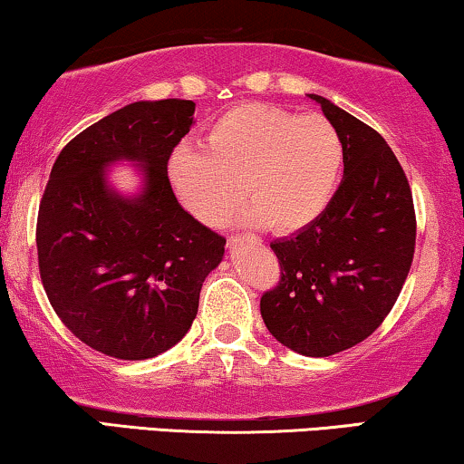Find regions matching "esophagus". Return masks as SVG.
<instances>
[{
	"label": "esophagus",
	"mask_w": 464,
	"mask_h": 464,
	"mask_svg": "<svg viewBox=\"0 0 464 464\" xmlns=\"http://www.w3.org/2000/svg\"><path fill=\"white\" fill-rule=\"evenodd\" d=\"M251 238H253V237H251ZM238 240H240V237H230V238H227V245L234 246V245L238 243Z\"/></svg>",
	"instance_id": "1"
}]
</instances>
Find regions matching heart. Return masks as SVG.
Instances as JSON below:
<instances>
[{
  "label": "heart",
  "mask_w": 464,
  "mask_h": 464,
  "mask_svg": "<svg viewBox=\"0 0 464 464\" xmlns=\"http://www.w3.org/2000/svg\"><path fill=\"white\" fill-rule=\"evenodd\" d=\"M342 164L340 132L325 116L245 103L215 118L202 145H177L167 177L181 205L202 224H219L245 188L251 202L237 215L238 224L295 232L329 207Z\"/></svg>",
  "instance_id": "b5f03b06"
}]
</instances>
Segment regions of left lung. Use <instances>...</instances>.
<instances>
[{"label": "left lung", "mask_w": 464, "mask_h": 464, "mask_svg": "<svg viewBox=\"0 0 464 464\" xmlns=\"http://www.w3.org/2000/svg\"><path fill=\"white\" fill-rule=\"evenodd\" d=\"M340 132L344 177L319 219L270 243L281 264L259 310L283 346L306 357L346 351L391 313L416 245L410 183L376 130L308 94Z\"/></svg>", "instance_id": "8db88e82"}]
</instances>
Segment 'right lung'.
<instances>
[{
	"label": "right lung",
	"instance_id": "obj_1",
	"mask_svg": "<svg viewBox=\"0 0 464 464\" xmlns=\"http://www.w3.org/2000/svg\"><path fill=\"white\" fill-rule=\"evenodd\" d=\"M194 101H137L73 137L56 158L37 215V259L54 313L75 338L124 361L175 346L198 313L226 238L175 198L167 160L194 124ZM129 161L140 188L109 181Z\"/></svg>",
	"mask_w": 464,
	"mask_h": 464
}]
</instances>
